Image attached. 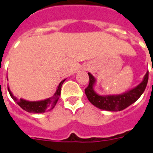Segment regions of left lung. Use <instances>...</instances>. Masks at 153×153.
I'll return each instance as SVG.
<instances>
[{"mask_svg":"<svg viewBox=\"0 0 153 153\" xmlns=\"http://www.w3.org/2000/svg\"><path fill=\"white\" fill-rule=\"evenodd\" d=\"M88 74L90 83L87 88L85 89L86 97L94 106L106 111H121L134 103L144 93L149 80V71H147L142 82L134 88L121 94L100 95L94 91V86L96 85L95 78L91 73H88Z\"/></svg>","mask_w":153,"mask_h":153,"instance_id":"left-lung-1","label":"left lung"}]
</instances>
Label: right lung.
Instances as JSON below:
<instances>
[{"label": "right lung", "mask_w": 153, "mask_h": 153, "mask_svg": "<svg viewBox=\"0 0 153 153\" xmlns=\"http://www.w3.org/2000/svg\"><path fill=\"white\" fill-rule=\"evenodd\" d=\"M64 81L65 79L59 84V86H57V89H56V91L52 97L40 101H27L23 99V98L18 99L16 97L13 95V94L11 92L8 86V91L9 92L11 98H13V100L15 101L23 109H25V111L33 113V114H41V113L49 111L55 107L59 98L60 93H61V87H62V85L64 82Z\"/></svg>", "instance_id": "right-lung-1"}]
</instances>
